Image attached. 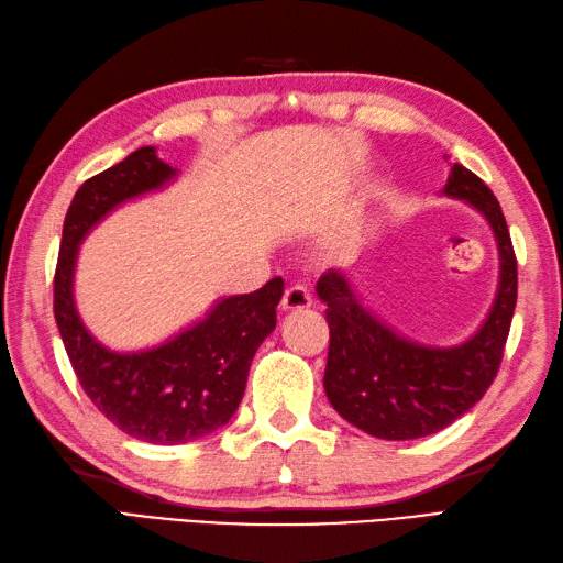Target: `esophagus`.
I'll use <instances>...</instances> for the list:
<instances>
[{
  "instance_id": "obj_1",
  "label": "esophagus",
  "mask_w": 563,
  "mask_h": 563,
  "mask_svg": "<svg viewBox=\"0 0 563 563\" xmlns=\"http://www.w3.org/2000/svg\"><path fill=\"white\" fill-rule=\"evenodd\" d=\"M280 307L285 311H302L311 307V295L305 285H290L285 290L283 299H280Z\"/></svg>"
}]
</instances>
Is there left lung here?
<instances>
[{
  "instance_id": "1",
  "label": "left lung",
  "mask_w": 563,
  "mask_h": 563,
  "mask_svg": "<svg viewBox=\"0 0 563 563\" xmlns=\"http://www.w3.org/2000/svg\"><path fill=\"white\" fill-rule=\"evenodd\" d=\"M446 194L485 213L499 242V295L485 325L451 350L402 341L362 309L343 273L317 283L329 321L325 396L350 424L372 437L405 441L437 434L487 394L499 374L518 297V261L501 206L492 189L463 165H453Z\"/></svg>"
}]
</instances>
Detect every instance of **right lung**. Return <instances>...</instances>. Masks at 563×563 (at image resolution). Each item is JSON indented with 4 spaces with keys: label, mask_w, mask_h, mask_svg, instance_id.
<instances>
[{
    "label": "right lung",
    "mask_w": 563,
    "mask_h": 563,
    "mask_svg": "<svg viewBox=\"0 0 563 563\" xmlns=\"http://www.w3.org/2000/svg\"><path fill=\"white\" fill-rule=\"evenodd\" d=\"M173 175L153 146H143L86 179L64 218L55 268V319L78 384L124 434L163 446L201 439L230 422L256 350L276 329L283 297V280L273 278L256 292L222 299L194 329L139 355H117L88 335L71 297L78 242L117 203Z\"/></svg>",
    "instance_id": "1"
}]
</instances>
